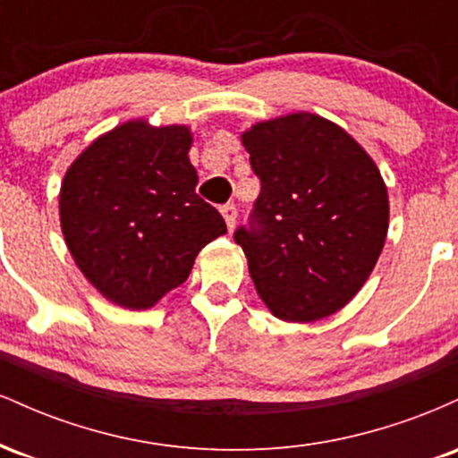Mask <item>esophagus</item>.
<instances>
[{"label":"esophagus","mask_w":458,"mask_h":458,"mask_svg":"<svg viewBox=\"0 0 458 458\" xmlns=\"http://www.w3.org/2000/svg\"><path fill=\"white\" fill-rule=\"evenodd\" d=\"M222 215L225 219V225H228V230L233 233L234 222H236V207H234V204H225V207H222Z\"/></svg>","instance_id":"1"}]
</instances>
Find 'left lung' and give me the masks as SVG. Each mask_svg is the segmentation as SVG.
<instances>
[{"label":"left lung","instance_id":"left-lung-1","mask_svg":"<svg viewBox=\"0 0 458 458\" xmlns=\"http://www.w3.org/2000/svg\"><path fill=\"white\" fill-rule=\"evenodd\" d=\"M260 196L259 225L236 230L256 293L273 317L312 323L361 291L390 225L379 167L340 124L293 112L241 133Z\"/></svg>","mask_w":458,"mask_h":458}]
</instances>
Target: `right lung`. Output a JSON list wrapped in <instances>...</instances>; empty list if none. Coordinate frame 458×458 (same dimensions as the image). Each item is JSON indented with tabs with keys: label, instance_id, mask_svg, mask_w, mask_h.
<instances>
[{
	"label": "right lung",
	"instance_id": "obj_1",
	"mask_svg": "<svg viewBox=\"0 0 458 458\" xmlns=\"http://www.w3.org/2000/svg\"><path fill=\"white\" fill-rule=\"evenodd\" d=\"M187 124L133 118L105 131L68 165L60 225L72 260L107 301L148 310L181 286L224 217L196 193Z\"/></svg>",
	"mask_w": 458,
	"mask_h": 458
}]
</instances>
